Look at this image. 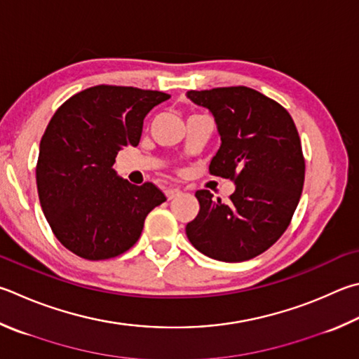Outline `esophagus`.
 I'll list each match as a JSON object with an SVG mask.
<instances>
[{
  "instance_id": "1",
  "label": "esophagus",
  "mask_w": 359,
  "mask_h": 359,
  "mask_svg": "<svg viewBox=\"0 0 359 359\" xmlns=\"http://www.w3.org/2000/svg\"><path fill=\"white\" fill-rule=\"evenodd\" d=\"M165 194H166V198H168V201H171V199H174V198H177V196H180V194H182V191L179 190V188H166V191H165Z\"/></svg>"
}]
</instances>
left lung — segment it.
<instances>
[{"mask_svg":"<svg viewBox=\"0 0 359 359\" xmlns=\"http://www.w3.org/2000/svg\"><path fill=\"white\" fill-rule=\"evenodd\" d=\"M187 97L215 117L221 146L210 174L236 180L224 204L196 191L199 213L187 237L205 256L243 262L276 243L292 219L304 184L302 142L290 114L246 86L188 90Z\"/></svg>","mask_w":359,"mask_h":359,"instance_id":"left-lung-1","label":"left lung"}]
</instances>
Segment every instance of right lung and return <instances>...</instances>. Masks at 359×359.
Listing matches in <instances>:
<instances>
[{"mask_svg":"<svg viewBox=\"0 0 359 359\" xmlns=\"http://www.w3.org/2000/svg\"><path fill=\"white\" fill-rule=\"evenodd\" d=\"M160 90L94 86L62 103L41 140L39 201L56 238L76 256L103 260L130 250L147 213L165 202L157 187L132 185L116 155L138 146L144 117L169 99Z\"/></svg>","mask_w":359,"mask_h":359,"instance_id":"right-lung-1","label":"right lung"}]
</instances>
